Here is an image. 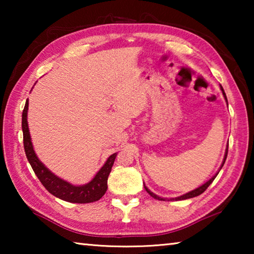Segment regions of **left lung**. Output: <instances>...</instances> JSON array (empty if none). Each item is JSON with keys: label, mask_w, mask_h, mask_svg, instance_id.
<instances>
[{"label": "left lung", "mask_w": 254, "mask_h": 254, "mask_svg": "<svg viewBox=\"0 0 254 254\" xmlns=\"http://www.w3.org/2000/svg\"><path fill=\"white\" fill-rule=\"evenodd\" d=\"M220 87H221V91H222V93H223V96H224V98H225V101H226V103H227V98H226V94H225V92H224V89H223V87H222V85H220ZM227 150H229V143H227V147H226V150H225V154H224V159H223V161H222V165H221V167H220V169H218V171L216 174H215L212 178H210L209 180H207V182H206L205 184H203L201 185V186H199V187H197V188H195L194 190H190V191H188V192H186V194H184V195H182V196H178V197H174V198H165V197H161V196H158V195H156L154 194V192H152L151 190H150V189L145 186V184H144V188H145V190H147L148 192H149V195L151 196V197H153V198H156V199H158V200H184V199H188V198H192V197H196V196H199L200 194H203V192L206 190V189H207V187L209 186L210 184L213 183V180L216 178V176L218 175V173H220V170L222 169V167H223V165H224L225 163V160H226V157H227Z\"/></svg>", "instance_id": "left-lung-1"}]
</instances>
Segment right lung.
<instances>
[{"instance_id":"obj_1","label":"right lung","mask_w":254,"mask_h":254,"mask_svg":"<svg viewBox=\"0 0 254 254\" xmlns=\"http://www.w3.org/2000/svg\"><path fill=\"white\" fill-rule=\"evenodd\" d=\"M28 110H29V101L25 102L24 110L22 112V131H23V145L25 156L28 161L31 165L34 174L37 175L38 179L44 185L45 188L50 194L65 201L77 204H86L93 203L101 199L107 190V178L111 173L112 167L118 152L107 158L102 168L97 171L94 178L85 185H72L67 180L58 177L53 171L49 170L42 163L34 151L31 135H30L29 126H28Z\"/></svg>"}]
</instances>
